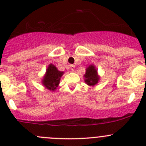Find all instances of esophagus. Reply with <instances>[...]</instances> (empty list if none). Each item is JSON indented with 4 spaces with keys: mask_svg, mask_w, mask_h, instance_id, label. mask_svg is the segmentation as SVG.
Segmentation results:
<instances>
[{
    "mask_svg": "<svg viewBox=\"0 0 146 146\" xmlns=\"http://www.w3.org/2000/svg\"><path fill=\"white\" fill-rule=\"evenodd\" d=\"M69 68H70V69L72 70V71H74V70H75V66H74V65L70 64V66H69Z\"/></svg>",
    "mask_w": 146,
    "mask_h": 146,
    "instance_id": "esophagus-1",
    "label": "esophagus"
}]
</instances>
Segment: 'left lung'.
I'll return each mask as SVG.
<instances>
[{"label": "left lung", "instance_id": "8db88e82", "mask_svg": "<svg viewBox=\"0 0 146 146\" xmlns=\"http://www.w3.org/2000/svg\"><path fill=\"white\" fill-rule=\"evenodd\" d=\"M85 78V81L88 85L94 86L98 83V80H99V77L97 75V70L95 69V66L91 65L87 68Z\"/></svg>", "mask_w": 146, "mask_h": 146}]
</instances>
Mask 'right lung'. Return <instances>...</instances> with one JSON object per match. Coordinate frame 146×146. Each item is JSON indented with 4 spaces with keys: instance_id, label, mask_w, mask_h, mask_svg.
Here are the masks:
<instances>
[{
    "instance_id": "obj_1",
    "label": "right lung",
    "mask_w": 146,
    "mask_h": 146,
    "mask_svg": "<svg viewBox=\"0 0 146 146\" xmlns=\"http://www.w3.org/2000/svg\"><path fill=\"white\" fill-rule=\"evenodd\" d=\"M64 72L58 70L55 66L50 64L46 70V76L44 78V85L50 90H55L59 84L60 78L62 76Z\"/></svg>"
}]
</instances>
